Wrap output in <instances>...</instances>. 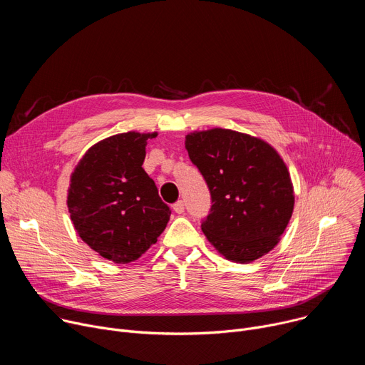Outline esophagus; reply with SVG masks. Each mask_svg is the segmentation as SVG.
<instances>
[{"label": "esophagus", "instance_id": "obj_1", "mask_svg": "<svg viewBox=\"0 0 365 365\" xmlns=\"http://www.w3.org/2000/svg\"><path fill=\"white\" fill-rule=\"evenodd\" d=\"M173 211L176 214H183L185 211V202L183 200H178L175 205H173Z\"/></svg>", "mask_w": 365, "mask_h": 365}]
</instances>
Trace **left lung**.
Listing matches in <instances>:
<instances>
[{"instance_id":"obj_1","label":"left lung","mask_w":365,"mask_h":365,"mask_svg":"<svg viewBox=\"0 0 365 365\" xmlns=\"http://www.w3.org/2000/svg\"><path fill=\"white\" fill-rule=\"evenodd\" d=\"M189 159L211 190L202 231L234 263H251L280 241L294 207L286 163L267 141L227 128L186 135Z\"/></svg>"}]
</instances>
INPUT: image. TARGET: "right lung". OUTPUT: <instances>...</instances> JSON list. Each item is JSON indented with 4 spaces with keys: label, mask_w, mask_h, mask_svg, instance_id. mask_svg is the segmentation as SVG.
Instances as JSON below:
<instances>
[{
    "label": "right lung",
    "mask_w": 365,
    "mask_h": 365,
    "mask_svg": "<svg viewBox=\"0 0 365 365\" xmlns=\"http://www.w3.org/2000/svg\"><path fill=\"white\" fill-rule=\"evenodd\" d=\"M154 137L155 131H128L103 138L71 175L68 210L78 235L117 264L140 258L170 220V207L141 168L147 140Z\"/></svg>",
    "instance_id": "add662e5"
}]
</instances>
